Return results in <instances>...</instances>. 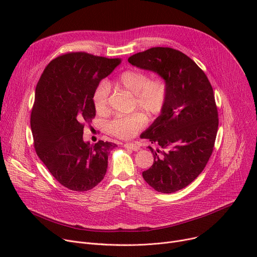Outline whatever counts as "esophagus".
<instances>
[{
  "label": "esophagus",
  "mask_w": 257,
  "mask_h": 257,
  "mask_svg": "<svg viewBox=\"0 0 257 257\" xmlns=\"http://www.w3.org/2000/svg\"><path fill=\"white\" fill-rule=\"evenodd\" d=\"M124 147L126 148V149L133 150V151H139L140 148H141L138 143H126V144L124 145Z\"/></svg>",
  "instance_id": "34e87169"
}]
</instances>
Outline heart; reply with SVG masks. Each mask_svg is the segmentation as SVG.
<instances>
[{
  "mask_svg": "<svg viewBox=\"0 0 257 257\" xmlns=\"http://www.w3.org/2000/svg\"><path fill=\"white\" fill-rule=\"evenodd\" d=\"M114 85L124 88L134 94V106L141 108L149 116H154L163 111L168 98V83L163 77L151 78L146 72L139 70H126L114 80ZM109 88L106 83H101L92 94L94 110L99 115L109 112L108 106ZM146 116L142 112L116 116L108 124V130L116 138L127 140L133 138L145 126Z\"/></svg>",
  "mask_w": 257,
  "mask_h": 257,
  "instance_id": "heart-1",
  "label": "heart"
}]
</instances>
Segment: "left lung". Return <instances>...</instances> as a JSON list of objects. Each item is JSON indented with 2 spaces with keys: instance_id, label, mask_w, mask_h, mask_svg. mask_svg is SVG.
Masks as SVG:
<instances>
[{
  "instance_id": "left-lung-1",
  "label": "left lung",
  "mask_w": 257,
  "mask_h": 257,
  "mask_svg": "<svg viewBox=\"0 0 257 257\" xmlns=\"http://www.w3.org/2000/svg\"><path fill=\"white\" fill-rule=\"evenodd\" d=\"M128 61L168 83L163 111L142 134L164 151L149 147L154 161L143 177L159 193L180 191L204 170L213 151L219 117L212 86L194 60L172 48H151Z\"/></svg>"
}]
</instances>
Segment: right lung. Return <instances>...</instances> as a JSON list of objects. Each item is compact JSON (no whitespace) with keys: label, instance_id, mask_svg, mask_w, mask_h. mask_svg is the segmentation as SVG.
Returning <instances> with one entry per match:
<instances>
[{"label":"right lung","instance_id":"right-lung-1","mask_svg":"<svg viewBox=\"0 0 257 257\" xmlns=\"http://www.w3.org/2000/svg\"><path fill=\"white\" fill-rule=\"evenodd\" d=\"M119 58L70 52L53 59L40 76L31 111L37 156L61 185L86 192L104 178L108 155L116 146L83 141V128L96 116L92 94Z\"/></svg>","mask_w":257,"mask_h":257}]
</instances>
